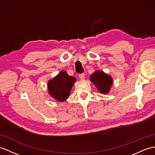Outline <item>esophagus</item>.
Returning a JSON list of instances; mask_svg holds the SVG:
<instances>
[{
  "label": "esophagus",
  "instance_id": "34e87169",
  "mask_svg": "<svg viewBox=\"0 0 155 155\" xmlns=\"http://www.w3.org/2000/svg\"><path fill=\"white\" fill-rule=\"evenodd\" d=\"M85 74L84 73H82V74H79V78H80V80H84L85 79Z\"/></svg>",
  "mask_w": 155,
  "mask_h": 155
}]
</instances>
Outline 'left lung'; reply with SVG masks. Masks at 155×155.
Masks as SVG:
<instances>
[{
    "instance_id": "left-lung-1",
    "label": "left lung",
    "mask_w": 155,
    "mask_h": 155,
    "mask_svg": "<svg viewBox=\"0 0 155 155\" xmlns=\"http://www.w3.org/2000/svg\"><path fill=\"white\" fill-rule=\"evenodd\" d=\"M90 80L96 86L97 89L103 94L109 91L113 84L112 78L103 71L97 70L90 76Z\"/></svg>"
}]
</instances>
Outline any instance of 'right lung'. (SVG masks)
Returning <instances> with one entry per match:
<instances>
[{"instance_id":"right-lung-1","label":"right lung","mask_w":155,"mask_h":155,"mask_svg":"<svg viewBox=\"0 0 155 155\" xmlns=\"http://www.w3.org/2000/svg\"><path fill=\"white\" fill-rule=\"evenodd\" d=\"M76 79L70 76L66 71H61L48 82V93L56 101H65L70 97L71 89Z\"/></svg>"}]
</instances>
